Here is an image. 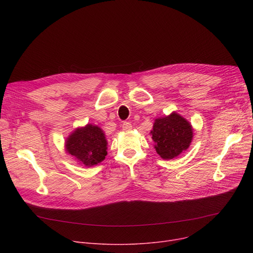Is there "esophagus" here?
I'll use <instances>...</instances> for the list:
<instances>
[{"mask_svg":"<svg viewBox=\"0 0 253 253\" xmlns=\"http://www.w3.org/2000/svg\"><path fill=\"white\" fill-rule=\"evenodd\" d=\"M122 128H123V130H125V131H129V130L132 129V125H131L129 122H124V123L122 124Z\"/></svg>","mask_w":253,"mask_h":253,"instance_id":"esophagus-1","label":"esophagus"}]
</instances>
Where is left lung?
<instances>
[{
  "label": "left lung",
  "instance_id": "1",
  "mask_svg": "<svg viewBox=\"0 0 253 253\" xmlns=\"http://www.w3.org/2000/svg\"><path fill=\"white\" fill-rule=\"evenodd\" d=\"M193 134L191 123L176 112L156 119L151 131L154 148L163 160H171L187 151Z\"/></svg>",
  "mask_w": 253,
  "mask_h": 253
}]
</instances>
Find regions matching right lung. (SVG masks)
Listing matches in <instances>:
<instances>
[{"label": "right lung", "instance_id": "add662e5", "mask_svg": "<svg viewBox=\"0 0 253 253\" xmlns=\"http://www.w3.org/2000/svg\"><path fill=\"white\" fill-rule=\"evenodd\" d=\"M65 151L84 167L97 165L108 155V141L103 130L92 124L76 128L64 142Z\"/></svg>", "mask_w": 253, "mask_h": 253}]
</instances>
